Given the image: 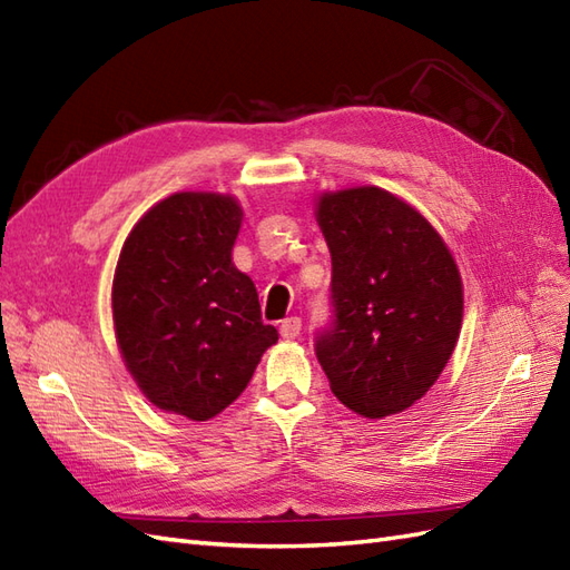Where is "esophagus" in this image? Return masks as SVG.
<instances>
[{"instance_id":"obj_1","label":"esophagus","mask_w":570,"mask_h":570,"mask_svg":"<svg viewBox=\"0 0 570 570\" xmlns=\"http://www.w3.org/2000/svg\"><path fill=\"white\" fill-rule=\"evenodd\" d=\"M282 337L284 340H298L301 334V317H286L282 320Z\"/></svg>"}]
</instances>
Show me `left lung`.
Returning a JSON list of instances; mask_svg holds the SVG:
<instances>
[{"label":"left lung","mask_w":570,"mask_h":570,"mask_svg":"<svg viewBox=\"0 0 570 570\" xmlns=\"http://www.w3.org/2000/svg\"><path fill=\"white\" fill-rule=\"evenodd\" d=\"M332 255V323L315 356L348 410L404 412L443 373L462 325V279L435 228L381 187L317 199Z\"/></svg>","instance_id":"obj_1"}]
</instances>
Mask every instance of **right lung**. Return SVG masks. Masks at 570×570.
<instances>
[{"label": "right lung", "mask_w": 570, "mask_h": 570, "mask_svg": "<svg viewBox=\"0 0 570 570\" xmlns=\"http://www.w3.org/2000/svg\"><path fill=\"white\" fill-rule=\"evenodd\" d=\"M230 195L178 193L146 212L115 267L112 320L127 371L158 410L207 421L240 397L279 332L230 262Z\"/></svg>", "instance_id": "obj_1"}]
</instances>
